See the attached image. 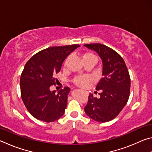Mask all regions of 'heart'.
<instances>
[{
  "label": "heart",
  "mask_w": 152,
  "mask_h": 152,
  "mask_svg": "<svg viewBox=\"0 0 152 152\" xmlns=\"http://www.w3.org/2000/svg\"><path fill=\"white\" fill-rule=\"evenodd\" d=\"M83 59H95V60H97L96 56H94L93 53H89V52L84 53L83 56ZM86 81H87V78H85V77L81 76H76L73 80L74 83L80 86H83L85 85Z\"/></svg>",
  "instance_id": "1"
}]
</instances>
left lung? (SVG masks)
<instances>
[{"instance_id":"obj_1","label":"left lung","mask_w":152,"mask_h":152,"mask_svg":"<svg viewBox=\"0 0 152 152\" xmlns=\"http://www.w3.org/2000/svg\"><path fill=\"white\" fill-rule=\"evenodd\" d=\"M84 46L97 52L102 61V78L96 86L101 97L97 99L90 94L84 111L96 121H110L119 114L129 97L128 69L121 56L107 45L91 43Z\"/></svg>"}]
</instances>
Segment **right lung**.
Segmentation results:
<instances>
[{"label":"right lung","instance_id":"obj_1","mask_svg":"<svg viewBox=\"0 0 152 152\" xmlns=\"http://www.w3.org/2000/svg\"><path fill=\"white\" fill-rule=\"evenodd\" d=\"M80 46L48 48L35 53L25 64L20 78V95L25 107L35 119L50 123L64 115L70 88L64 87L57 94L50 88L58 82L56 74L60 71L64 60Z\"/></svg>","mask_w":152,"mask_h":152}]
</instances>
